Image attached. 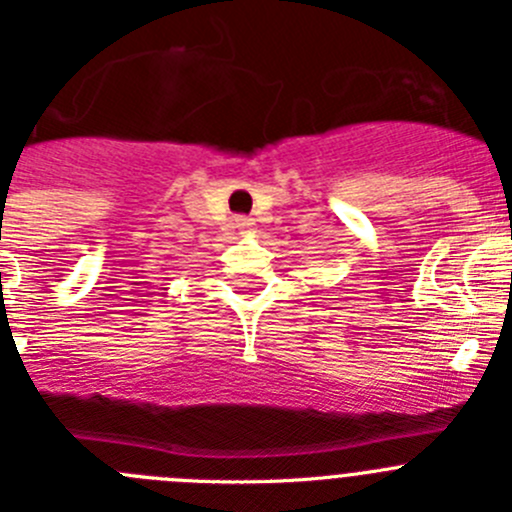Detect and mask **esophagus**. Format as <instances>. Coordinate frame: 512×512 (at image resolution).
<instances>
[{
    "label": "esophagus",
    "instance_id": "34e87169",
    "mask_svg": "<svg viewBox=\"0 0 512 512\" xmlns=\"http://www.w3.org/2000/svg\"><path fill=\"white\" fill-rule=\"evenodd\" d=\"M237 224L242 229H250L252 227V219H247V216H237Z\"/></svg>",
    "mask_w": 512,
    "mask_h": 512
}]
</instances>
